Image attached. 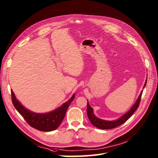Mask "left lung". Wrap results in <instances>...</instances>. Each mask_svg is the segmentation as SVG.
Segmentation results:
<instances>
[{"instance_id": "left-lung-1", "label": "left lung", "mask_w": 158, "mask_h": 158, "mask_svg": "<svg viewBox=\"0 0 158 158\" xmlns=\"http://www.w3.org/2000/svg\"><path fill=\"white\" fill-rule=\"evenodd\" d=\"M147 83V79L146 80V82L144 83V86L146 85ZM143 87V88H144ZM142 94V91H141V93L139 96V98H137L136 102L135 104L133 106V107L127 111V112L124 114L123 115H122L121 118L118 119L117 120L115 121H106L101 119L100 118H98L97 117H96L95 115L93 113V110L91 108L90 106L89 105V102H87V115L88 118L90 121V123H92L94 126L96 127H97L98 129H114L115 128V127H118L123 123H124L125 121L129 119V118H131V116L134 114L135 111L138 108V107L139 106L140 102V100H141V96Z\"/></svg>"}]
</instances>
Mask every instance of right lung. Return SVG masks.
<instances>
[{"mask_svg": "<svg viewBox=\"0 0 158 158\" xmlns=\"http://www.w3.org/2000/svg\"><path fill=\"white\" fill-rule=\"evenodd\" d=\"M12 101L14 106L22 115L27 123L33 128L41 131H52L56 129L64 118L66 111L71 102L75 98V94L71 98L59 108L46 114L32 112L23 107L16 99L13 91L11 90Z\"/></svg>", "mask_w": 158, "mask_h": 158, "instance_id": "right-lung-1", "label": "right lung"}]
</instances>
